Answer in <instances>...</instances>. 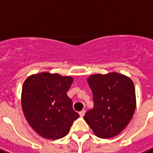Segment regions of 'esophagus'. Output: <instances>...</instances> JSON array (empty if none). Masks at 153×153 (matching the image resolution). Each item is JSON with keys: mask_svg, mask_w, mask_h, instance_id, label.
<instances>
[{"mask_svg": "<svg viewBox=\"0 0 153 153\" xmlns=\"http://www.w3.org/2000/svg\"><path fill=\"white\" fill-rule=\"evenodd\" d=\"M85 109L81 110V111H80V112H79V114H80V117H84V115H85Z\"/></svg>", "mask_w": 153, "mask_h": 153, "instance_id": "esophagus-1", "label": "esophagus"}]
</instances>
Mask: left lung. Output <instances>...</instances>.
<instances>
[{"mask_svg": "<svg viewBox=\"0 0 153 153\" xmlns=\"http://www.w3.org/2000/svg\"><path fill=\"white\" fill-rule=\"evenodd\" d=\"M93 92V108L84 119L96 136L108 139L125 129L136 109V93L132 80L112 73L95 74L88 79Z\"/></svg>", "mask_w": 153, "mask_h": 153, "instance_id": "8db88e82", "label": "left lung"}]
</instances>
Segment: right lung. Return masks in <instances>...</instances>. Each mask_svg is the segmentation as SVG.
<instances>
[{"mask_svg":"<svg viewBox=\"0 0 153 153\" xmlns=\"http://www.w3.org/2000/svg\"><path fill=\"white\" fill-rule=\"evenodd\" d=\"M71 76L41 73L28 76L24 82L21 105L27 121L46 139L65 137L80 117L73 108L67 92L73 84Z\"/></svg>","mask_w":153,"mask_h":153,"instance_id":"right-lung-1","label":"right lung"}]
</instances>
